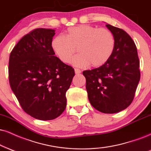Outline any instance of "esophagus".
Listing matches in <instances>:
<instances>
[{"label": "esophagus", "mask_w": 151, "mask_h": 151, "mask_svg": "<svg viewBox=\"0 0 151 151\" xmlns=\"http://www.w3.org/2000/svg\"><path fill=\"white\" fill-rule=\"evenodd\" d=\"M75 73L76 74H80L81 73V70L78 68H75Z\"/></svg>", "instance_id": "1"}]
</instances>
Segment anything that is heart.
<instances>
[{
	"mask_svg": "<svg viewBox=\"0 0 151 151\" xmlns=\"http://www.w3.org/2000/svg\"><path fill=\"white\" fill-rule=\"evenodd\" d=\"M52 48L59 59L68 63L77 52L71 61L74 66L85 67L89 65L94 68L103 66L109 60L115 48V38L109 29L82 24L68 28L66 36H55L52 40Z\"/></svg>",
	"mask_w": 151,
	"mask_h": 151,
	"instance_id": "heart-1",
	"label": "heart"
}]
</instances>
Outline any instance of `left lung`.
<instances>
[{"instance_id":"left-lung-1","label":"left lung","mask_w":151,"mask_h":151,"mask_svg":"<svg viewBox=\"0 0 151 151\" xmlns=\"http://www.w3.org/2000/svg\"><path fill=\"white\" fill-rule=\"evenodd\" d=\"M115 38V48L103 66L84 70L86 90L91 105L104 113L124 110L133 101L140 80L139 59L136 45L122 29L106 24Z\"/></svg>"}]
</instances>
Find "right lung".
Wrapping results in <instances>:
<instances>
[{"label":"right lung","mask_w":151,"mask_h":151,"mask_svg":"<svg viewBox=\"0 0 151 151\" xmlns=\"http://www.w3.org/2000/svg\"><path fill=\"white\" fill-rule=\"evenodd\" d=\"M55 34L54 29H35L17 42L9 59L11 89L24 111L38 120H53L64 112L75 76L71 66L55 56Z\"/></svg>","instance_id":"1"}]
</instances>
